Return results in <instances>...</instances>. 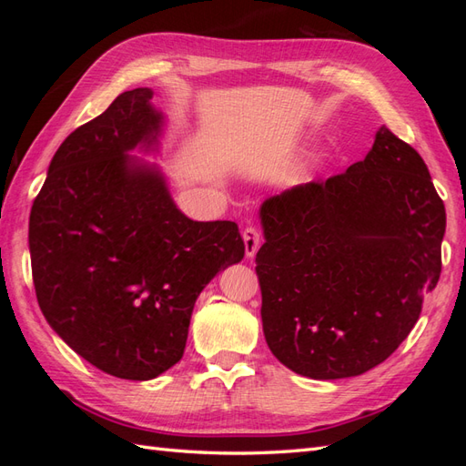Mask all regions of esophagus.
<instances>
[{
    "label": "esophagus",
    "instance_id": "obj_1",
    "mask_svg": "<svg viewBox=\"0 0 466 466\" xmlns=\"http://www.w3.org/2000/svg\"><path fill=\"white\" fill-rule=\"evenodd\" d=\"M242 240H244V248H246V258H254V254L258 252V246H260V240H262L260 232L256 230L254 226L244 228Z\"/></svg>",
    "mask_w": 466,
    "mask_h": 466
}]
</instances>
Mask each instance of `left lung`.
I'll return each mask as SVG.
<instances>
[{
    "mask_svg": "<svg viewBox=\"0 0 466 466\" xmlns=\"http://www.w3.org/2000/svg\"><path fill=\"white\" fill-rule=\"evenodd\" d=\"M256 254L268 349L316 380L384 362L439 282L444 204L419 152L382 126L349 170L266 198Z\"/></svg>",
    "mask_w": 466,
    "mask_h": 466,
    "instance_id": "obj_1",
    "label": "left lung"
}]
</instances>
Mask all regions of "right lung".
Returning a JSON list of instances; mask_svg holds the SVG:
<instances>
[{"label": "right lung", "mask_w": 466, "mask_h": 466, "mask_svg": "<svg viewBox=\"0 0 466 466\" xmlns=\"http://www.w3.org/2000/svg\"><path fill=\"white\" fill-rule=\"evenodd\" d=\"M136 87L57 147L29 214L32 274L47 324L96 369L152 380L182 359L194 304L244 258L230 220L196 222L157 164L166 116Z\"/></svg>", "instance_id": "right-lung-1"}]
</instances>
